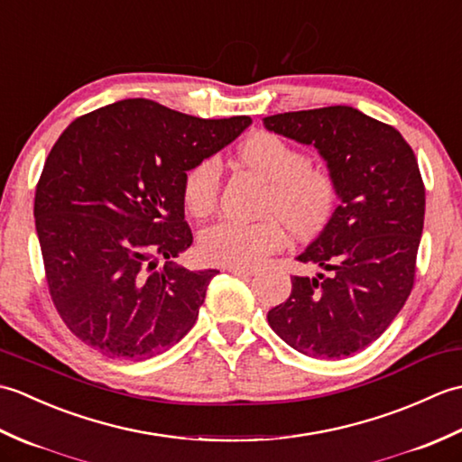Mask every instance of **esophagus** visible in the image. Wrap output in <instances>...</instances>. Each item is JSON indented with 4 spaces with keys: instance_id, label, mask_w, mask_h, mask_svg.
<instances>
[{
    "instance_id": "1",
    "label": "esophagus",
    "mask_w": 462,
    "mask_h": 462,
    "mask_svg": "<svg viewBox=\"0 0 462 462\" xmlns=\"http://www.w3.org/2000/svg\"><path fill=\"white\" fill-rule=\"evenodd\" d=\"M228 272H232L234 276H244V278H250V276H254V273H256V270H254V268H236V266H230Z\"/></svg>"
}]
</instances>
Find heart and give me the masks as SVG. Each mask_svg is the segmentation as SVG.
Instances as JSON below:
<instances>
[{"mask_svg":"<svg viewBox=\"0 0 462 462\" xmlns=\"http://www.w3.org/2000/svg\"><path fill=\"white\" fill-rule=\"evenodd\" d=\"M238 159L270 182L262 214L273 218L256 224L218 220L206 226L200 234V254L206 260L220 266H258L286 244L282 221L296 236L318 234L329 222L337 202V184L326 169L311 166L306 152L278 134L254 133L240 144ZM220 180V161L214 156L186 171L182 199L190 214L206 216L214 210Z\"/></svg>","mask_w":462,"mask_h":462,"instance_id":"heart-1","label":"heart"}]
</instances>
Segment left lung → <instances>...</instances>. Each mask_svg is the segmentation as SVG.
<instances>
[{"label": "left lung", "instance_id": "left-lung-1", "mask_svg": "<svg viewBox=\"0 0 462 462\" xmlns=\"http://www.w3.org/2000/svg\"><path fill=\"white\" fill-rule=\"evenodd\" d=\"M268 131L318 149L339 206L298 254L326 273L293 276L270 328L308 357L365 349L397 318L413 288L425 186L415 152L393 126L347 105L266 116Z\"/></svg>", "mask_w": 462, "mask_h": 462}]
</instances>
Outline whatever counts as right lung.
<instances>
[{
    "mask_svg": "<svg viewBox=\"0 0 462 462\" xmlns=\"http://www.w3.org/2000/svg\"><path fill=\"white\" fill-rule=\"evenodd\" d=\"M250 125L125 99L59 136L35 190V230L51 300L85 346L143 361L192 329L218 272L172 260L192 244L182 180Z\"/></svg>",
    "mask_w": 462,
    "mask_h": 462,
    "instance_id": "obj_1",
    "label": "right lung"
}]
</instances>
